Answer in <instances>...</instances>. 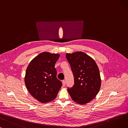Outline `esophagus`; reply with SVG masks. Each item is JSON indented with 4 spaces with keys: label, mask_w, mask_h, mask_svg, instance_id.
Here are the masks:
<instances>
[{
    "label": "esophagus",
    "mask_w": 128,
    "mask_h": 128,
    "mask_svg": "<svg viewBox=\"0 0 128 128\" xmlns=\"http://www.w3.org/2000/svg\"><path fill=\"white\" fill-rule=\"evenodd\" d=\"M62 84H63V86H64L66 85V80H62Z\"/></svg>",
    "instance_id": "esophagus-1"
}]
</instances>
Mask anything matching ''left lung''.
<instances>
[{"mask_svg":"<svg viewBox=\"0 0 128 128\" xmlns=\"http://www.w3.org/2000/svg\"><path fill=\"white\" fill-rule=\"evenodd\" d=\"M74 76V85L68 91L72 99L80 104L88 103L99 92L101 86L99 70L95 61L79 52L67 54Z\"/></svg>","mask_w":128,"mask_h":128,"instance_id":"8db88e82","label":"left lung"}]
</instances>
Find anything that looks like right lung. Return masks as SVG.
Listing matches in <instances>:
<instances>
[{
  "label": "right lung",
  "mask_w": 128,
  "mask_h": 128,
  "mask_svg": "<svg viewBox=\"0 0 128 128\" xmlns=\"http://www.w3.org/2000/svg\"><path fill=\"white\" fill-rule=\"evenodd\" d=\"M59 56L57 54L41 53L31 61L26 71L24 82L27 89L40 102L54 100L62 86L54 68Z\"/></svg>",
  "instance_id": "add662e5"
}]
</instances>
